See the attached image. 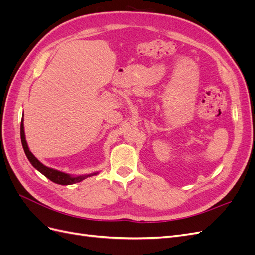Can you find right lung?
<instances>
[{"label": "right lung", "instance_id": "add662e5", "mask_svg": "<svg viewBox=\"0 0 255 255\" xmlns=\"http://www.w3.org/2000/svg\"><path fill=\"white\" fill-rule=\"evenodd\" d=\"M20 134H21V142H22V146L23 150L25 152V155L27 157V159L29 160V163L33 165L34 168H36L38 171L41 172L45 177H48L49 180H51L52 182L59 184V185H71V184H75L79 183L83 180L86 179L88 176L91 175H96L98 174V172L95 173H90V174H85V175H79V176H72L70 174H67L65 172H61L58 170H55L53 168H49L47 166H44L43 164H41L39 160H38L34 155L33 153L29 151L27 142L25 140V134H24V125H23V118L21 120V128H20Z\"/></svg>", "mask_w": 255, "mask_h": 255}]
</instances>
